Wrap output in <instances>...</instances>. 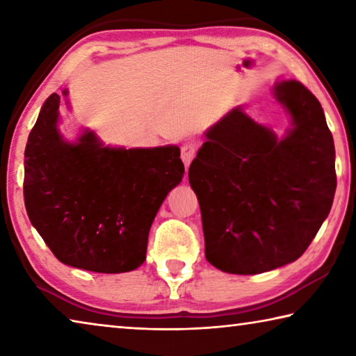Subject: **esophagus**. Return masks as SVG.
I'll use <instances>...</instances> for the list:
<instances>
[{
	"label": "esophagus",
	"mask_w": 356,
	"mask_h": 356,
	"mask_svg": "<svg viewBox=\"0 0 356 356\" xmlns=\"http://www.w3.org/2000/svg\"><path fill=\"white\" fill-rule=\"evenodd\" d=\"M196 155V146L195 144H184L182 149H180V159H182L185 170H188L191 160L195 159Z\"/></svg>",
	"instance_id": "obj_1"
}]
</instances>
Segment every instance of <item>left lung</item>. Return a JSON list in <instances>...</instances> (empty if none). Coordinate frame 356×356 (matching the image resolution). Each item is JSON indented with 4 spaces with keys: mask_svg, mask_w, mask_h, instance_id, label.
<instances>
[{
    "mask_svg": "<svg viewBox=\"0 0 356 356\" xmlns=\"http://www.w3.org/2000/svg\"><path fill=\"white\" fill-rule=\"evenodd\" d=\"M291 114L284 138L236 106L206 131L188 170L200 201L206 259L256 275L303 254L336 191L334 143L322 105L297 80L275 86Z\"/></svg>",
    "mask_w": 356,
    "mask_h": 356,
    "instance_id": "1",
    "label": "left lung"
}]
</instances>
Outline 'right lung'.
I'll list each match as a JSON object with an SVG mask.
<instances>
[{
	"label": "right lung",
	"mask_w": 356,
	"mask_h": 356,
	"mask_svg": "<svg viewBox=\"0 0 356 356\" xmlns=\"http://www.w3.org/2000/svg\"><path fill=\"white\" fill-rule=\"evenodd\" d=\"M59 104L56 92L45 100L28 136L23 195L29 221L65 265L131 272L146 261L155 215L184 177L180 149L110 147L89 130L69 143L58 130Z\"/></svg>",
	"instance_id": "obj_1"
}]
</instances>
